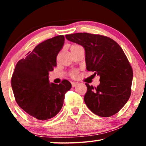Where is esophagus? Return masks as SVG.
Segmentation results:
<instances>
[{"label":"esophagus","mask_w":146,"mask_h":146,"mask_svg":"<svg viewBox=\"0 0 146 146\" xmlns=\"http://www.w3.org/2000/svg\"><path fill=\"white\" fill-rule=\"evenodd\" d=\"M77 84H78L77 82H72V87L76 86Z\"/></svg>","instance_id":"esophagus-1"}]
</instances>
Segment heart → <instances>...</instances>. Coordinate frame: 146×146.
<instances>
[{
  "label": "heart",
  "instance_id": "1",
  "mask_svg": "<svg viewBox=\"0 0 146 146\" xmlns=\"http://www.w3.org/2000/svg\"><path fill=\"white\" fill-rule=\"evenodd\" d=\"M82 48L80 46L78 45V44H72L70 46V50L71 52L72 51H74L78 49V48ZM70 76L72 78H77L78 76V71L77 70H72L70 72Z\"/></svg>",
  "mask_w": 146,
  "mask_h": 146
}]
</instances>
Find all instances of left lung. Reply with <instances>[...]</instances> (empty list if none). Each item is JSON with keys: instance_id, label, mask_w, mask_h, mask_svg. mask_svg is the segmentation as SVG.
<instances>
[{"instance_id": "left-lung-1", "label": "left lung", "mask_w": 146, "mask_h": 146, "mask_svg": "<svg viewBox=\"0 0 146 146\" xmlns=\"http://www.w3.org/2000/svg\"><path fill=\"white\" fill-rule=\"evenodd\" d=\"M66 38L84 48L86 69L100 76L97 87L86 83L84 102L94 113L110 117L122 108L131 95L133 70L116 42L103 35L86 33Z\"/></svg>"}]
</instances>
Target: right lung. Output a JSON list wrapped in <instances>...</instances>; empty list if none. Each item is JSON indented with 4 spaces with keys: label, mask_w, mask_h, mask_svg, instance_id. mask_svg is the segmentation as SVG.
I'll return each instance as SVG.
<instances>
[{
    "label": "right lung",
    "mask_w": 146,
    "mask_h": 146,
    "mask_svg": "<svg viewBox=\"0 0 146 146\" xmlns=\"http://www.w3.org/2000/svg\"><path fill=\"white\" fill-rule=\"evenodd\" d=\"M64 43L59 35L40 43L25 58L18 62L11 78V86L18 105L39 120L54 117L63 106L71 83H49V72L56 66V57Z\"/></svg>",
    "instance_id": "add662e5"
}]
</instances>
